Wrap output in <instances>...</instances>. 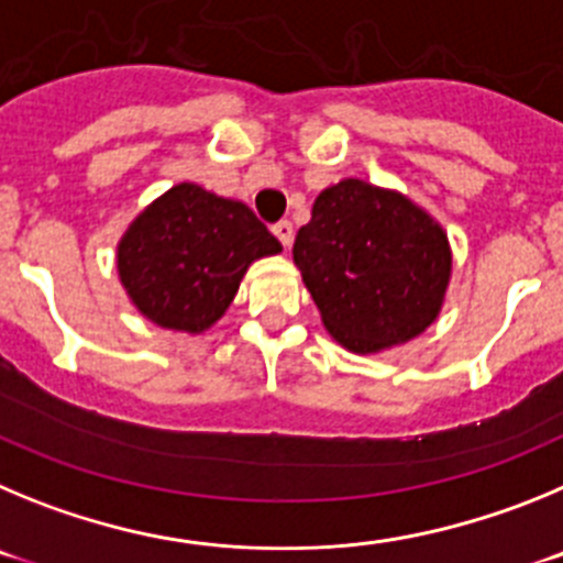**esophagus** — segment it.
<instances>
[{"label":"esophagus","instance_id":"34e87169","mask_svg":"<svg viewBox=\"0 0 563 563\" xmlns=\"http://www.w3.org/2000/svg\"><path fill=\"white\" fill-rule=\"evenodd\" d=\"M272 232H275L277 241H280L286 250L291 246V241H294V224H291V221H277V224L272 227Z\"/></svg>","mask_w":563,"mask_h":563}]
</instances>
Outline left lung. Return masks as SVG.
<instances>
[{
    "mask_svg": "<svg viewBox=\"0 0 563 563\" xmlns=\"http://www.w3.org/2000/svg\"><path fill=\"white\" fill-rule=\"evenodd\" d=\"M291 255L325 331L362 356L427 331L452 280V246L438 219L353 176L317 196Z\"/></svg>",
    "mask_w": 563,
    "mask_h": 563,
    "instance_id": "1",
    "label": "left lung"
}]
</instances>
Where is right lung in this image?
I'll list each match as a JSON object with an SVG mask.
<instances>
[{
  "mask_svg": "<svg viewBox=\"0 0 563 563\" xmlns=\"http://www.w3.org/2000/svg\"><path fill=\"white\" fill-rule=\"evenodd\" d=\"M277 252L280 241L244 201L179 181L125 227L118 275L145 319L199 336L224 317L252 263Z\"/></svg>",
  "mask_w": 563,
  "mask_h": 563,
  "instance_id": "add662e5",
  "label": "right lung"
}]
</instances>
